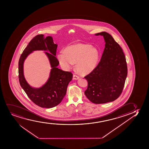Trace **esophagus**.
Instances as JSON below:
<instances>
[{"label":"esophagus","mask_w":149,"mask_h":149,"mask_svg":"<svg viewBox=\"0 0 149 149\" xmlns=\"http://www.w3.org/2000/svg\"><path fill=\"white\" fill-rule=\"evenodd\" d=\"M79 77L78 76V75H76V74H74V75H73V79H75V80H77V79H79Z\"/></svg>","instance_id":"esophagus-1"}]
</instances>
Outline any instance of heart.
I'll use <instances>...</instances> for the list:
<instances>
[{
    "label": "heart",
    "mask_w": 149,
    "mask_h": 149,
    "mask_svg": "<svg viewBox=\"0 0 149 149\" xmlns=\"http://www.w3.org/2000/svg\"><path fill=\"white\" fill-rule=\"evenodd\" d=\"M100 58V51L89 44L77 43L68 46L63 52L57 55L60 65L68 70L75 63V68L81 74H89L95 69Z\"/></svg>",
    "instance_id": "b5f03b06"
}]
</instances>
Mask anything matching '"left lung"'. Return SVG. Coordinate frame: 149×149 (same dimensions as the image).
Returning <instances> with one entry per match:
<instances>
[{
    "instance_id": "8db88e82",
    "label": "left lung",
    "mask_w": 149,
    "mask_h": 149,
    "mask_svg": "<svg viewBox=\"0 0 149 149\" xmlns=\"http://www.w3.org/2000/svg\"><path fill=\"white\" fill-rule=\"evenodd\" d=\"M95 35L103 36L105 47L97 67L85 77L88 81L85 94L93 103H106L121 94L127 67L123 49L110 34L102 32Z\"/></svg>"
}]
</instances>
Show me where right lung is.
Wrapping results in <instances>:
<instances>
[{
    "mask_svg": "<svg viewBox=\"0 0 149 149\" xmlns=\"http://www.w3.org/2000/svg\"><path fill=\"white\" fill-rule=\"evenodd\" d=\"M56 44L53 38L48 36L44 38L43 35H38L33 38L21 54L19 61V79L21 87L32 102L42 108L54 107L58 105L66 93L67 87L72 78V74L62 70L57 66L58 60L56 56ZM44 50L49 59L52 68L47 82L40 88H33L28 85L23 75V62L26 57L33 51Z\"/></svg>",
    "mask_w": 149,
    "mask_h": 149,
    "instance_id": "1",
    "label": "right lung"
}]
</instances>
